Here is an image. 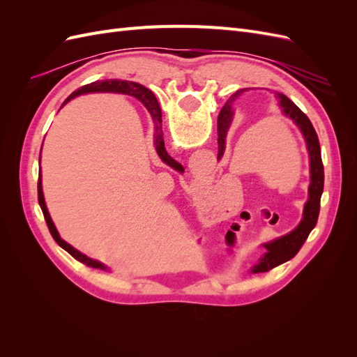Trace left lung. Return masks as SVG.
Returning <instances> with one entry per match:
<instances>
[{"mask_svg": "<svg viewBox=\"0 0 357 357\" xmlns=\"http://www.w3.org/2000/svg\"><path fill=\"white\" fill-rule=\"evenodd\" d=\"M240 95V91L232 95V100L235 96ZM280 107L289 119L294 121V123L301 129L302 135L305 138L307 150L310 155V188H308V201L304 205V214H302V220L296 226V229L290 234L280 236V238L264 244L266 248V253L259 259V264L252 268V273H266L278 265L284 264L289 259L294 257L302 244L305 243L310 232L314 229V226L319 219L320 211V198L323 193V185H325V171H323V162L320 153V143L319 137L316 134V129L312 128V123L307 117L305 113H302L299 107L290 101L286 95L278 93ZM232 110L231 104H226L219 113L218 119V144H219V153L218 159H220L225 153V139L226 132H228L229 125L232 122Z\"/></svg>", "mask_w": 357, "mask_h": 357, "instance_id": "8db88e82", "label": "left lung"}]
</instances>
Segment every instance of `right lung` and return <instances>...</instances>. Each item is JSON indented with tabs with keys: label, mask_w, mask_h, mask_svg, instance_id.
<instances>
[{
	"label": "right lung",
	"mask_w": 357,
	"mask_h": 357,
	"mask_svg": "<svg viewBox=\"0 0 357 357\" xmlns=\"http://www.w3.org/2000/svg\"><path fill=\"white\" fill-rule=\"evenodd\" d=\"M88 92H114V93H125V95H131L134 96V98L142 101L146 109L150 112V114H152L153 121L156 123V134H155V147H156V152L159 155V158L167 162V164L172 168H177V169H181V165L177 164V162L174 159H171L169 155L167 153L165 150V143H164V134H162V113H160V109H159V104L155 98V95L152 93V91H149L147 88H144L143 84L139 83H135V82H126V80H104V82H93L91 84H86L83 86L82 89L73 92L68 98L63 101L62 105H66L68 101H71L73 98H75V96H79L82 93H88ZM40 159H41V155H40ZM38 204L41 207V211L43 214H45V219H46V223H47V228L53 236V240H55L63 250H67L74 259H77L79 262L88 265L91 268H98V269H107V266L98 261H93V259L88 257L86 255L80 253L79 250H75V248L73 245H70L68 243L63 241L56 228L55 225H53L52 222V218L50 214L47 211V207H46V202H45V195H43V188H41V169L38 172Z\"/></svg>",
	"instance_id": "add662e5"
}]
</instances>
